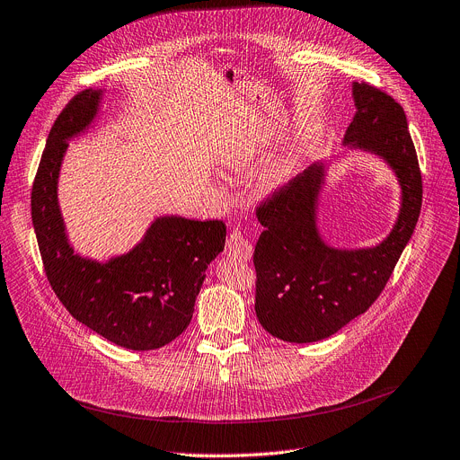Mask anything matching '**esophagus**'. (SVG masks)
I'll list each match as a JSON object with an SVG mask.
<instances>
[{
    "mask_svg": "<svg viewBox=\"0 0 460 460\" xmlns=\"http://www.w3.org/2000/svg\"><path fill=\"white\" fill-rule=\"evenodd\" d=\"M226 252L239 261H249L252 258V243L241 232H232L226 241Z\"/></svg>",
    "mask_w": 460,
    "mask_h": 460,
    "instance_id": "obj_1",
    "label": "esophagus"
}]
</instances>
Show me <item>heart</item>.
Returning <instances> with one entry per match:
<instances>
[{
  "instance_id": "1",
  "label": "heart",
  "mask_w": 460,
  "mask_h": 460,
  "mask_svg": "<svg viewBox=\"0 0 460 460\" xmlns=\"http://www.w3.org/2000/svg\"><path fill=\"white\" fill-rule=\"evenodd\" d=\"M305 151L304 147L296 146L291 147L289 151H286L281 156H278L258 179V188L263 195H270L279 191L281 188H286L291 181L293 176L298 172V169L302 167ZM254 155L252 153H235L230 155L226 158V165L239 176H246L252 167H254Z\"/></svg>"
}]
</instances>
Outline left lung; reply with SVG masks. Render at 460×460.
I'll use <instances>...</instances> for the list:
<instances>
[{"instance_id": "1", "label": "left lung", "mask_w": 460, "mask_h": 460, "mask_svg": "<svg viewBox=\"0 0 460 460\" xmlns=\"http://www.w3.org/2000/svg\"><path fill=\"white\" fill-rule=\"evenodd\" d=\"M351 97L356 114L342 147L388 165L400 184V211L374 246L330 244L319 228V204L331 160L341 155L314 162L258 208L256 314L272 337L288 342L328 339L363 314L385 289L420 216L421 174L400 102L367 83H351Z\"/></svg>"}]
</instances>
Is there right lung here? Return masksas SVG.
Segmentation results:
<instances>
[{
    "label": "right lung",
    "instance_id": "right-lung-1",
    "mask_svg": "<svg viewBox=\"0 0 460 460\" xmlns=\"http://www.w3.org/2000/svg\"><path fill=\"white\" fill-rule=\"evenodd\" d=\"M104 90L77 93L57 118L31 193V216L49 284L75 321L128 349H156L191 323L208 265L225 251L223 221L158 216L125 254L75 252L58 204L67 141L95 121Z\"/></svg>",
    "mask_w": 460,
    "mask_h": 460
}]
</instances>
